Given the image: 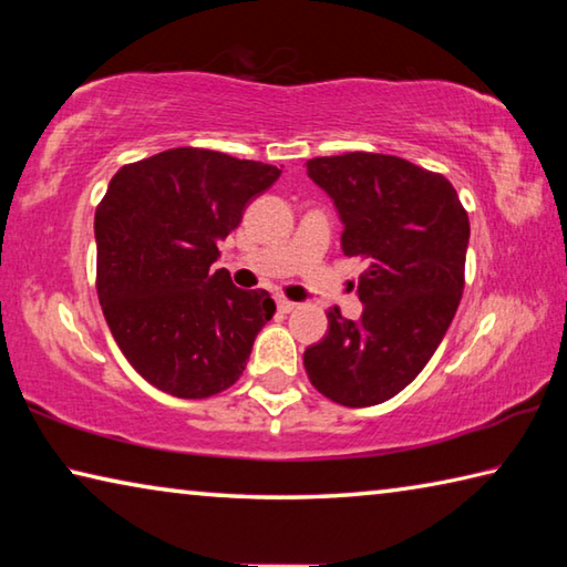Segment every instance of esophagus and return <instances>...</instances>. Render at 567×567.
Here are the masks:
<instances>
[{"instance_id":"1","label":"esophagus","mask_w":567,"mask_h":567,"mask_svg":"<svg viewBox=\"0 0 567 567\" xmlns=\"http://www.w3.org/2000/svg\"><path fill=\"white\" fill-rule=\"evenodd\" d=\"M277 307H280V312H292L297 302H290V300H285V297H280V300H277Z\"/></svg>"}]
</instances>
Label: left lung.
Instances as JSON below:
<instances>
[{"instance_id": "obj_1", "label": "left lung", "mask_w": 567, "mask_h": 567, "mask_svg": "<svg viewBox=\"0 0 567 567\" xmlns=\"http://www.w3.org/2000/svg\"><path fill=\"white\" fill-rule=\"evenodd\" d=\"M342 223V252L368 260L362 318L328 312V334L305 350L307 378L344 408L395 398L420 375L463 297L467 213L443 175L408 159L348 152L307 162Z\"/></svg>"}]
</instances>
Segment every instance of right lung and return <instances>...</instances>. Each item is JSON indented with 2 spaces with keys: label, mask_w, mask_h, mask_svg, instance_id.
<instances>
[{
  "label": "right lung",
  "mask_w": 567,
  "mask_h": 567,
  "mask_svg": "<svg viewBox=\"0 0 567 567\" xmlns=\"http://www.w3.org/2000/svg\"><path fill=\"white\" fill-rule=\"evenodd\" d=\"M282 169L177 147L124 165L94 213L97 295L112 338L150 385L199 400L235 385L275 315L265 290L215 270L217 243Z\"/></svg>",
  "instance_id": "right-lung-1"
}]
</instances>
